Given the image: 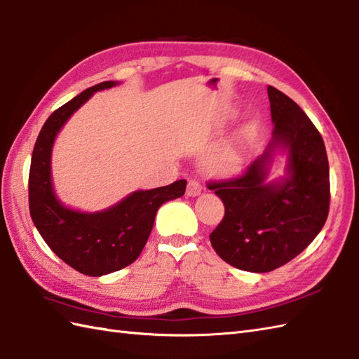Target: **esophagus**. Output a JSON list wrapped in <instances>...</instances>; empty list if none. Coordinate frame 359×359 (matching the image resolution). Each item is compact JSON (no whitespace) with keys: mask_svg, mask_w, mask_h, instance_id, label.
I'll list each match as a JSON object with an SVG mask.
<instances>
[{"mask_svg":"<svg viewBox=\"0 0 359 359\" xmlns=\"http://www.w3.org/2000/svg\"><path fill=\"white\" fill-rule=\"evenodd\" d=\"M187 196H198L201 194V184L196 180H189L187 182Z\"/></svg>","mask_w":359,"mask_h":359,"instance_id":"esophagus-1","label":"esophagus"}]
</instances>
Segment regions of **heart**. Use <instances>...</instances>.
<instances>
[{"instance_id":"heart-1","label":"heart","mask_w":359,"mask_h":359,"mask_svg":"<svg viewBox=\"0 0 359 359\" xmlns=\"http://www.w3.org/2000/svg\"><path fill=\"white\" fill-rule=\"evenodd\" d=\"M245 135L240 140H236L230 144L222 147L219 152L213 156L212 169L217 173H232L238 170V167L241 165L244 159V146H245Z\"/></svg>"}]
</instances>
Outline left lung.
Here are the masks:
<instances>
[{
    "label": "left lung",
    "mask_w": 359,
    "mask_h": 359,
    "mask_svg": "<svg viewBox=\"0 0 359 359\" xmlns=\"http://www.w3.org/2000/svg\"><path fill=\"white\" fill-rule=\"evenodd\" d=\"M273 138L266 152L240 177L212 181L224 203V218L210 233L215 252L247 272L275 270L306 249L329 215V159L321 133L302 109L275 87H267ZM288 152V175L267 182L273 152Z\"/></svg>",
    "instance_id": "obj_1"
}]
</instances>
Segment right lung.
<instances>
[{
  "label": "right lung",
  "mask_w": 359,
  "mask_h": 359,
  "mask_svg": "<svg viewBox=\"0 0 359 359\" xmlns=\"http://www.w3.org/2000/svg\"><path fill=\"white\" fill-rule=\"evenodd\" d=\"M116 84L104 81L89 87L55 110L38 135L29 172V209L39 235L66 264L89 276H102L132 264L144 249L159 205L184 195L187 184L180 180L164 187L137 190L95 213L69 209L55 196L50 156L57 133L95 92Z\"/></svg>",
  "instance_id": "obj_1"
}]
</instances>
